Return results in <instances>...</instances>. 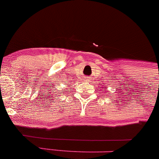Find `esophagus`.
Returning <instances> with one entry per match:
<instances>
[{"label": "esophagus", "instance_id": "34e87169", "mask_svg": "<svg viewBox=\"0 0 159 159\" xmlns=\"http://www.w3.org/2000/svg\"><path fill=\"white\" fill-rule=\"evenodd\" d=\"M84 80H85L86 81H89V78H87V77H86V78H84Z\"/></svg>", "mask_w": 159, "mask_h": 159}]
</instances>
